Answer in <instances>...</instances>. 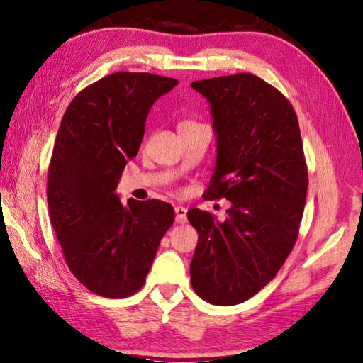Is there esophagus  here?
I'll return each instance as SVG.
<instances>
[{
  "label": "esophagus",
  "mask_w": 363,
  "mask_h": 363,
  "mask_svg": "<svg viewBox=\"0 0 363 363\" xmlns=\"http://www.w3.org/2000/svg\"><path fill=\"white\" fill-rule=\"evenodd\" d=\"M174 213H176V222L177 223H186L187 222V208L176 206Z\"/></svg>",
  "instance_id": "obj_1"
}]
</instances>
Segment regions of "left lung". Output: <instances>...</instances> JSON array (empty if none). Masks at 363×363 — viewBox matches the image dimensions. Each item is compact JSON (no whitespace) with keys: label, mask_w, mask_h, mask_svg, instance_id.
Wrapping results in <instances>:
<instances>
[{"label":"left lung","mask_w":363,"mask_h":363,"mask_svg":"<svg viewBox=\"0 0 363 363\" xmlns=\"http://www.w3.org/2000/svg\"><path fill=\"white\" fill-rule=\"evenodd\" d=\"M209 103L217 157L206 199H227L223 222L190 209L199 232L190 281L203 300L232 306L262 291L298 236L308 169L292 104L247 72L190 84Z\"/></svg>","instance_id":"obj_1"}]
</instances>
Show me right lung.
<instances>
[{
    "label": "right lung",
    "mask_w": 363,
    "mask_h": 363,
    "mask_svg": "<svg viewBox=\"0 0 363 363\" xmlns=\"http://www.w3.org/2000/svg\"><path fill=\"white\" fill-rule=\"evenodd\" d=\"M177 79L114 72L89 85L65 113L49 164L50 223L77 281L106 298L143 287L174 209L160 200L123 204L122 171L140 150L146 118Z\"/></svg>",
    "instance_id": "1"
}]
</instances>
